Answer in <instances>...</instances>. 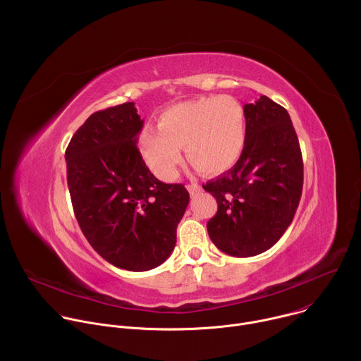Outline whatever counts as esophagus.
Here are the masks:
<instances>
[{
    "label": "esophagus",
    "instance_id": "obj_1",
    "mask_svg": "<svg viewBox=\"0 0 361 361\" xmlns=\"http://www.w3.org/2000/svg\"><path fill=\"white\" fill-rule=\"evenodd\" d=\"M187 190H188V192H190L191 195H197V194L201 191V187L197 185V184H188V185H187Z\"/></svg>",
    "mask_w": 361,
    "mask_h": 361
}]
</instances>
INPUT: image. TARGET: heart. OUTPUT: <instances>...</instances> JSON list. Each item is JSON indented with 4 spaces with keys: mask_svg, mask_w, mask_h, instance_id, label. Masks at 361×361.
<instances>
[{
    "mask_svg": "<svg viewBox=\"0 0 361 361\" xmlns=\"http://www.w3.org/2000/svg\"><path fill=\"white\" fill-rule=\"evenodd\" d=\"M247 121L240 102L231 95L201 97L164 110L159 127L147 126L138 148L149 170L161 180H173L184 147L188 163L204 176L228 171L245 147Z\"/></svg>",
    "mask_w": 361,
    "mask_h": 361,
    "instance_id": "heart-1",
    "label": "heart"
}]
</instances>
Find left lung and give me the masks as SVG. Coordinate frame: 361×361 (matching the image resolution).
<instances>
[{
    "label": "left lung",
    "mask_w": 361,
    "mask_h": 361,
    "mask_svg": "<svg viewBox=\"0 0 361 361\" xmlns=\"http://www.w3.org/2000/svg\"><path fill=\"white\" fill-rule=\"evenodd\" d=\"M245 147L233 169L202 184L219 204L212 241L233 257L271 248L291 224L302 191V157L287 110L266 95L244 106Z\"/></svg>",
    "instance_id": "1"
}]
</instances>
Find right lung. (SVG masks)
Masks as SVG:
<instances>
[{"instance_id":"right-lung-1","label":"right lung","mask_w":361,"mask_h":361,"mask_svg":"<svg viewBox=\"0 0 361 361\" xmlns=\"http://www.w3.org/2000/svg\"><path fill=\"white\" fill-rule=\"evenodd\" d=\"M142 120L134 102L91 114L67 149V183L80 228L113 266L147 271L176 247L190 194L154 177L137 148Z\"/></svg>"}]
</instances>
